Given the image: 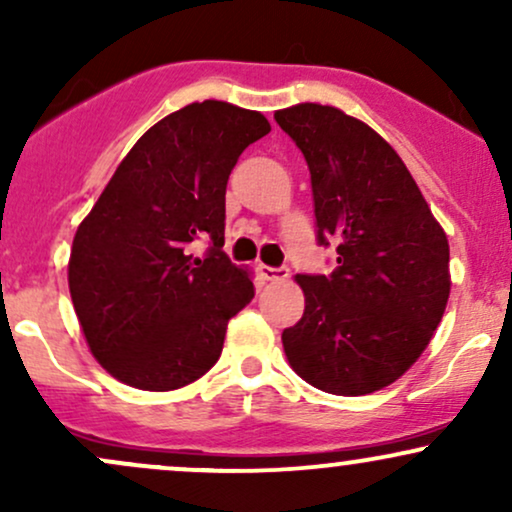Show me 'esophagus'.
<instances>
[{
  "mask_svg": "<svg viewBox=\"0 0 512 512\" xmlns=\"http://www.w3.org/2000/svg\"><path fill=\"white\" fill-rule=\"evenodd\" d=\"M260 274L267 281H284L289 276V267H267V264H260Z\"/></svg>",
  "mask_w": 512,
  "mask_h": 512,
  "instance_id": "obj_1",
  "label": "esophagus"
}]
</instances>
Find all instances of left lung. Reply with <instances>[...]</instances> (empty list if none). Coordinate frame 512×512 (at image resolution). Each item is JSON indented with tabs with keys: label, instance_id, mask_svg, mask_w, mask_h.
Listing matches in <instances>:
<instances>
[{
	"label": "left lung",
	"instance_id": "1",
	"mask_svg": "<svg viewBox=\"0 0 512 512\" xmlns=\"http://www.w3.org/2000/svg\"><path fill=\"white\" fill-rule=\"evenodd\" d=\"M274 120L310 170L320 245L332 274H298L303 317L284 330L291 368L317 390L358 397L411 368L450 296V248L397 151L332 105L301 103Z\"/></svg>",
	"mask_w": 512,
	"mask_h": 512
}]
</instances>
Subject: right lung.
Instances as JSON below:
<instances>
[{"label":"right lung","instance_id":"obj_1","mask_svg":"<svg viewBox=\"0 0 512 512\" xmlns=\"http://www.w3.org/2000/svg\"><path fill=\"white\" fill-rule=\"evenodd\" d=\"M262 113L192 103L142 134L76 228L69 293L91 354L120 383L168 392L219 361L228 320L255 296L223 252L226 185L269 134ZM207 237L195 258L189 245Z\"/></svg>","mask_w":512,"mask_h":512}]
</instances>
